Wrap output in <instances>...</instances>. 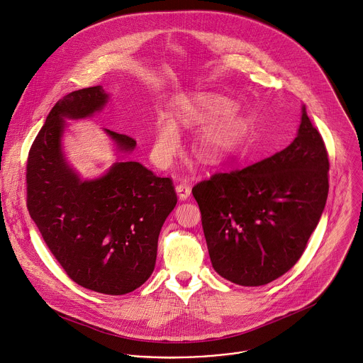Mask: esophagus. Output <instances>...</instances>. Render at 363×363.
I'll use <instances>...</instances> for the list:
<instances>
[{
    "instance_id": "esophagus-1",
    "label": "esophagus",
    "mask_w": 363,
    "mask_h": 363,
    "mask_svg": "<svg viewBox=\"0 0 363 363\" xmlns=\"http://www.w3.org/2000/svg\"><path fill=\"white\" fill-rule=\"evenodd\" d=\"M175 189H177V194L181 201H186L191 196V188L188 184H179V185H177Z\"/></svg>"
}]
</instances>
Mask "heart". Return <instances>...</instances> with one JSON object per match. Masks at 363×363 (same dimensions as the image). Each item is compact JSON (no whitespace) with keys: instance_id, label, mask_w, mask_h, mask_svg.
<instances>
[{"instance_id":"1","label":"heart","mask_w":363,"mask_h":363,"mask_svg":"<svg viewBox=\"0 0 363 363\" xmlns=\"http://www.w3.org/2000/svg\"><path fill=\"white\" fill-rule=\"evenodd\" d=\"M235 105L225 97L199 93L174 100L169 115L155 119L150 142L152 160L169 165L181 146L178 126L203 125L196 136V152L202 160L216 161L241 150L245 145L247 125L234 113Z\"/></svg>"}]
</instances>
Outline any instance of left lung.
<instances>
[{"mask_svg": "<svg viewBox=\"0 0 363 363\" xmlns=\"http://www.w3.org/2000/svg\"><path fill=\"white\" fill-rule=\"evenodd\" d=\"M329 160L306 106L294 140L273 157L196 184L214 270L238 286H264L287 273L319 224Z\"/></svg>", "mask_w": 363, "mask_h": 363, "instance_id": "obj_1", "label": "left lung"}]
</instances>
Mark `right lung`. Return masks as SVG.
I'll use <instances>...</instances> for the list:
<instances>
[{
  "mask_svg": "<svg viewBox=\"0 0 363 363\" xmlns=\"http://www.w3.org/2000/svg\"><path fill=\"white\" fill-rule=\"evenodd\" d=\"M101 86L72 91L50 111L27 161V206L47 247L79 286L121 296L140 287L157 263L161 228L177 205L169 178L126 157L136 142L103 129L116 162L83 179L67 161V121L91 118L108 105Z\"/></svg>",
  "mask_w": 363,
  "mask_h": 363,
  "instance_id": "add662e5",
  "label": "right lung"
}]
</instances>
